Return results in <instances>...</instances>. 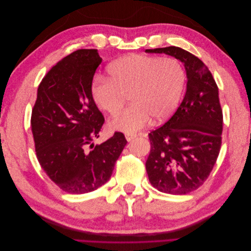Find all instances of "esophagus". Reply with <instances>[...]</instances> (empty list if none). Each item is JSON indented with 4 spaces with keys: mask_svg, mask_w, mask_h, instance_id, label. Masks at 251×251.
<instances>
[{
    "mask_svg": "<svg viewBox=\"0 0 251 251\" xmlns=\"http://www.w3.org/2000/svg\"><path fill=\"white\" fill-rule=\"evenodd\" d=\"M134 138H136V135L135 134H126V139L130 142V141H132Z\"/></svg>",
    "mask_w": 251,
    "mask_h": 251,
    "instance_id": "obj_1",
    "label": "esophagus"
}]
</instances>
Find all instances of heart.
I'll use <instances>...</instances> for the list:
<instances>
[{
	"label": "heart",
	"mask_w": 251,
	"mask_h": 251,
	"mask_svg": "<svg viewBox=\"0 0 251 251\" xmlns=\"http://www.w3.org/2000/svg\"><path fill=\"white\" fill-rule=\"evenodd\" d=\"M110 76L97 75L91 96L100 110L117 115L130 97L131 105L111 121L113 130L135 134L153 117L168 119L177 109L185 85V71L177 58L128 55L112 63Z\"/></svg>",
	"instance_id": "b5f03b06"
}]
</instances>
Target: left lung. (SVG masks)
Listing matches in <instances>:
<instances>
[{"mask_svg": "<svg viewBox=\"0 0 251 251\" xmlns=\"http://www.w3.org/2000/svg\"><path fill=\"white\" fill-rule=\"evenodd\" d=\"M184 64L186 93L174 115L149 134L146 163L151 184L171 195L196 191L209 176L222 143L223 114L219 90L201 59L179 47L147 49Z\"/></svg>", "mask_w": 251, "mask_h": 251, "instance_id": "obj_1", "label": "left lung"}]
</instances>
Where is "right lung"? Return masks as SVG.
Returning a JSON list of instances; mask_svg holds the SVG:
<instances>
[{
	"mask_svg": "<svg viewBox=\"0 0 251 251\" xmlns=\"http://www.w3.org/2000/svg\"><path fill=\"white\" fill-rule=\"evenodd\" d=\"M101 57L96 49H79L53 66L37 89L31 114L36 157L54 183L69 194L93 192L108 182L126 144L115 132L101 144L104 123L91 96Z\"/></svg>",
	"mask_w": 251,
	"mask_h": 251,
	"instance_id": "1",
	"label": "right lung"
}]
</instances>
